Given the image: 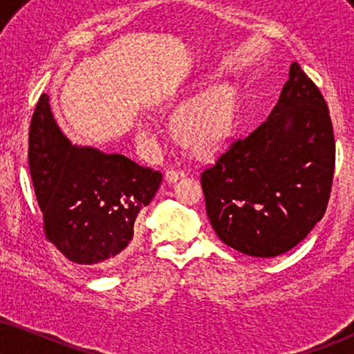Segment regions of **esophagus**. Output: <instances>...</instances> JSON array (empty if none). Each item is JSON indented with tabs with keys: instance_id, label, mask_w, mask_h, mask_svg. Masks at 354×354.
Masks as SVG:
<instances>
[{
	"instance_id": "esophagus-1",
	"label": "esophagus",
	"mask_w": 354,
	"mask_h": 354,
	"mask_svg": "<svg viewBox=\"0 0 354 354\" xmlns=\"http://www.w3.org/2000/svg\"><path fill=\"white\" fill-rule=\"evenodd\" d=\"M185 177V172L184 170H177V169H170L165 172V180L169 182V184H172V182H177L178 178Z\"/></svg>"
}]
</instances>
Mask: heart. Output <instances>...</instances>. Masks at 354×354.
<instances>
[{
	"label": "heart",
	"instance_id": "heart-1",
	"mask_svg": "<svg viewBox=\"0 0 354 354\" xmlns=\"http://www.w3.org/2000/svg\"><path fill=\"white\" fill-rule=\"evenodd\" d=\"M234 108L236 98L233 91L223 85L213 86L178 110L174 118V134L194 152H212L230 134Z\"/></svg>",
	"mask_w": 354,
	"mask_h": 354
}]
</instances>
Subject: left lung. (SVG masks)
Masks as SVG:
<instances>
[{
  "mask_svg": "<svg viewBox=\"0 0 354 354\" xmlns=\"http://www.w3.org/2000/svg\"><path fill=\"white\" fill-rule=\"evenodd\" d=\"M333 170L328 106L294 62L268 120L202 172L208 220L243 254H283L325 215Z\"/></svg>",
  "mask_w": 354,
  "mask_h": 354,
  "instance_id": "obj_1",
  "label": "left lung"
}]
</instances>
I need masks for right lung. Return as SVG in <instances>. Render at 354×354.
<instances>
[{"mask_svg": "<svg viewBox=\"0 0 354 354\" xmlns=\"http://www.w3.org/2000/svg\"><path fill=\"white\" fill-rule=\"evenodd\" d=\"M29 170L44 233L72 263L111 269L139 236L138 215L154 198L162 174L126 156L68 141L39 98L29 126Z\"/></svg>", "mask_w": 354, "mask_h": 354, "instance_id": "1", "label": "right lung"}]
</instances>
